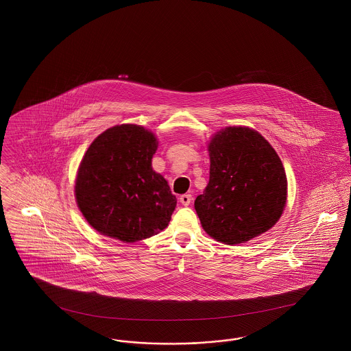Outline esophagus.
<instances>
[{
    "label": "esophagus",
    "instance_id": "1",
    "mask_svg": "<svg viewBox=\"0 0 351 351\" xmlns=\"http://www.w3.org/2000/svg\"><path fill=\"white\" fill-rule=\"evenodd\" d=\"M191 201H192V196L191 195H188V193H185V195H182L180 196V202L185 205V206H188L189 204H191Z\"/></svg>",
    "mask_w": 351,
    "mask_h": 351
}]
</instances>
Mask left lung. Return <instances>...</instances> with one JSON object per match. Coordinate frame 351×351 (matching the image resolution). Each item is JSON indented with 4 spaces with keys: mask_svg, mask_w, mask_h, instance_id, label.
I'll use <instances>...</instances> for the list:
<instances>
[{
    "mask_svg": "<svg viewBox=\"0 0 351 351\" xmlns=\"http://www.w3.org/2000/svg\"><path fill=\"white\" fill-rule=\"evenodd\" d=\"M209 183L195 200L201 226L225 245L266 233L283 215L287 176L283 163L256 130L228 126L208 143Z\"/></svg>",
    "mask_w": 351,
    "mask_h": 351,
    "instance_id": "obj_1",
    "label": "left lung"
}]
</instances>
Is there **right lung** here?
I'll list each match as a JSON object with an SVG mask.
<instances>
[{
	"label": "right lung",
	"mask_w": 351,
	"mask_h": 351,
	"mask_svg": "<svg viewBox=\"0 0 351 351\" xmlns=\"http://www.w3.org/2000/svg\"><path fill=\"white\" fill-rule=\"evenodd\" d=\"M158 138L143 126L116 125L88 147L75 197L99 233L133 243L162 232L176 208L167 180L151 167Z\"/></svg>",
	"instance_id": "add662e5"
}]
</instances>
